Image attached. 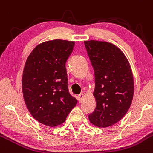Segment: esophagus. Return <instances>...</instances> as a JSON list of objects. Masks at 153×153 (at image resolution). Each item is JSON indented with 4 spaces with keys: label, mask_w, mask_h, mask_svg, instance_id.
<instances>
[{
    "label": "esophagus",
    "mask_w": 153,
    "mask_h": 153,
    "mask_svg": "<svg viewBox=\"0 0 153 153\" xmlns=\"http://www.w3.org/2000/svg\"><path fill=\"white\" fill-rule=\"evenodd\" d=\"M83 97H84V94H80L78 96V101H79V102H81L82 100L83 99Z\"/></svg>",
    "instance_id": "1"
}]
</instances>
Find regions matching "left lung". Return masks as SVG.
Masks as SVG:
<instances>
[{"instance_id":"8db88e82","label":"left lung","mask_w":153,"mask_h":153,"mask_svg":"<svg viewBox=\"0 0 153 153\" xmlns=\"http://www.w3.org/2000/svg\"><path fill=\"white\" fill-rule=\"evenodd\" d=\"M94 70L96 108L89 121L100 128L114 125L126 114L134 92L133 72L123 51L112 43L84 41Z\"/></svg>"}]
</instances>
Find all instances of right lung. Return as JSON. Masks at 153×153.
Wrapping results in <instances>:
<instances>
[{"label": "right lung", "instance_id": "obj_1", "mask_svg": "<svg viewBox=\"0 0 153 153\" xmlns=\"http://www.w3.org/2000/svg\"><path fill=\"white\" fill-rule=\"evenodd\" d=\"M75 42L54 39L38 45L28 56L22 78L24 100L39 123L56 127L67 119L77 100L68 90L65 64Z\"/></svg>", "mask_w": 153, "mask_h": 153}]
</instances>
